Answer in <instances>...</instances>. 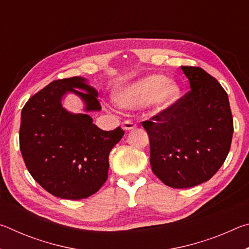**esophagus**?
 <instances>
[{
  "mask_svg": "<svg viewBox=\"0 0 249 249\" xmlns=\"http://www.w3.org/2000/svg\"><path fill=\"white\" fill-rule=\"evenodd\" d=\"M136 127H137V124H135L130 121H124L123 124H122V128H123L124 130H130V129H134Z\"/></svg>",
  "mask_w": 249,
  "mask_h": 249,
  "instance_id": "34e87169",
  "label": "esophagus"
}]
</instances>
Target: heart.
Here are the masks:
<instances>
[{
	"label": "heart",
	"mask_w": 249,
	"mask_h": 249,
	"mask_svg": "<svg viewBox=\"0 0 249 249\" xmlns=\"http://www.w3.org/2000/svg\"><path fill=\"white\" fill-rule=\"evenodd\" d=\"M180 93L176 82L167 81L163 75L150 74L119 86L113 91L112 98L122 108H136L151 103L157 111H166L177 103Z\"/></svg>",
	"instance_id": "1"
}]
</instances>
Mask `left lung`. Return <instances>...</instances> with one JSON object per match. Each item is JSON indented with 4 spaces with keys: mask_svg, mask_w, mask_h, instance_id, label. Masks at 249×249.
I'll return each instance as SVG.
<instances>
[{
    "mask_svg": "<svg viewBox=\"0 0 249 249\" xmlns=\"http://www.w3.org/2000/svg\"><path fill=\"white\" fill-rule=\"evenodd\" d=\"M190 91L169 109L142 122L150 166L168 187L191 188L210 180L224 163L234 126L229 96L199 67H181Z\"/></svg>",
    "mask_w": 249,
    "mask_h": 249,
    "instance_id": "8db88e82",
    "label": "left lung"
}]
</instances>
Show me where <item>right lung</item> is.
Returning <instances> with one entry per match:
<instances>
[{
    "instance_id": "1",
    "label": "right lung",
    "mask_w": 249,
    "mask_h": 249,
    "mask_svg": "<svg viewBox=\"0 0 249 249\" xmlns=\"http://www.w3.org/2000/svg\"><path fill=\"white\" fill-rule=\"evenodd\" d=\"M68 92L83 100L84 111L101 109L98 91L84 78L54 80L24 105L19 148L29 174L46 191L80 200L94 195L107 181L109 151L124 130H102L90 115L67 111L61 100Z\"/></svg>"
}]
</instances>
